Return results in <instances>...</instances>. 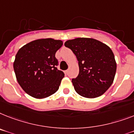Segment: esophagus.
I'll return each instance as SVG.
<instances>
[{"mask_svg":"<svg viewBox=\"0 0 134 134\" xmlns=\"http://www.w3.org/2000/svg\"><path fill=\"white\" fill-rule=\"evenodd\" d=\"M64 73L66 74V75H68V70H65Z\"/></svg>","mask_w":134,"mask_h":134,"instance_id":"1","label":"esophagus"}]
</instances>
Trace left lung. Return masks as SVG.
Wrapping results in <instances>:
<instances>
[{
	"label": "left lung",
	"mask_w": 134,
	"mask_h": 134,
	"mask_svg": "<svg viewBox=\"0 0 134 134\" xmlns=\"http://www.w3.org/2000/svg\"><path fill=\"white\" fill-rule=\"evenodd\" d=\"M78 60L79 72L72 82L75 91L86 98H97L112 84L116 71L113 52L97 40L78 37L64 43Z\"/></svg>",
	"instance_id": "left-lung-1"
}]
</instances>
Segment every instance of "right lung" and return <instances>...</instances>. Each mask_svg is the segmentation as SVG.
Wrapping results in <instances>:
<instances>
[{"mask_svg":"<svg viewBox=\"0 0 134 134\" xmlns=\"http://www.w3.org/2000/svg\"><path fill=\"white\" fill-rule=\"evenodd\" d=\"M62 40L46 38L32 41L20 48L14 69L21 88L31 97L44 99L58 90L64 73L57 70L55 57Z\"/></svg>","mask_w":134,"mask_h":134,"instance_id":"1","label":"right lung"}]
</instances>
